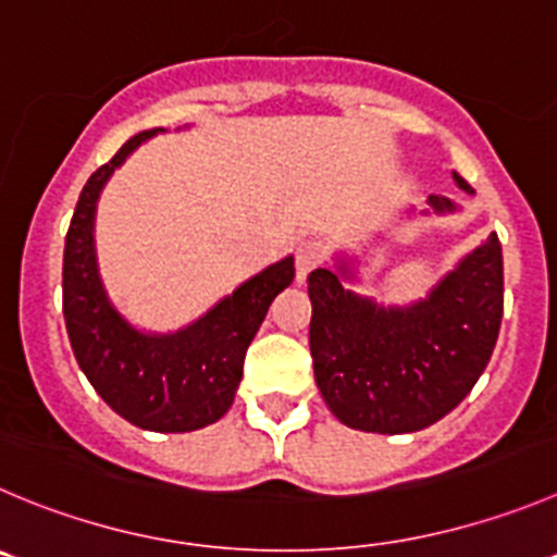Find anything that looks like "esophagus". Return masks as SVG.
<instances>
[{
    "label": "esophagus",
    "mask_w": 557,
    "mask_h": 557,
    "mask_svg": "<svg viewBox=\"0 0 557 557\" xmlns=\"http://www.w3.org/2000/svg\"><path fill=\"white\" fill-rule=\"evenodd\" d=\"M322 262V246L317 240H304L295 248V270H298V284L306 282V275Z\"/></svg>",
    "instance_id": "obj_1"
}]
</instances>
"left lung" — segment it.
<instances>
[{
	"mask_svg": "<svg viewBox=\"0 0 557 557\" xmlns=\"http://www.w3.org/2000/svg\"><path fill=\"white\" fill-rule=\"evenodd\" d=\"M465 194H475L454 172ZM434 215L459 213L448 196H429ZM423 210L421 215H429ZM407 219L416 210H405ZM358 284V257L333 253L309 275V344L314 380L333 416L349 429L407 434L426 429L473 391L495 349L503 317V253L492 232L454 270L405 306L377 304Z\"/></svg>",
	"mask_w": 557,
	"mask_h": 557,
	"instance_id": "obj_1",
	"label": "left lung"
}]
</instances>
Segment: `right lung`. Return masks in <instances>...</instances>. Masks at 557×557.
<instances>
[{"label":"right lung","instance_id":"add662e5","mask_svg":"<svg viewBox=\"0 0 557 557\" xmlns=\"http://www.w3.org/2000/svg\"><path fill=\"white\" fill-rule=\"evenodd\" d=\"M158 134L163 128L136 134L84 185L65 237L62 311L78 367L116 416L150 432H194L219 421L235 401L248 344L275 295L293 284L295 257L259 270L177 331L136 327L100 275L95 215L114 169Z\"/></svg>","mask_w":557,"mask_h":557}]
</instances>
